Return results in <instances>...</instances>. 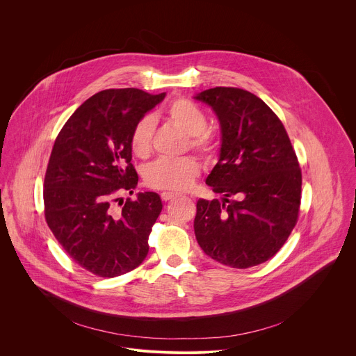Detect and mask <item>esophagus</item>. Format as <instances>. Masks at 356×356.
<instances>
[{"label": "esophagus", "mask_w": 356, "mask_h": 356, "mask_svg": "<svg viewBox=\"0 0 356 356\" xmlns=\"http://www.w3.org/2000/svg\"><path fill=\"white\" fill-rule=\"evenodd\" d=\"M160 197H161L163 202H170V200L177 199L178 195H177V193H172V192H163V193L160 195Z\"/></svg>", "instance_id": "34e87169"}]
</instances>
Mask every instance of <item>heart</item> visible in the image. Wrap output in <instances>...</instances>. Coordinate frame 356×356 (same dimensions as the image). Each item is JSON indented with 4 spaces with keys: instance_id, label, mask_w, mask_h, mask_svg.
<instances>
[{
    "instance_id": "obj_1",
    "label": "heart",
    "mask_w": 356,
    "mask_h": 356,
    "mask_svg": "<svg viewBox=\"0 0 356 356\" xmlns=\"http://www.w3.org/2000/svg\"><path fill=\"white\" fill-rule=\"evenodd\" d=\"M165 119L188 136V147L204 157H212L218 151L215 136L207 130L208 118L203 109L191 100L177 99L165 111ZM153 120L141 118L130 134V148L140 159L152 152ZM200 175V163L192 156L178 159H159L151 163L144 172L145 184L157 191L181 192L189 189Z\"/></svg>"
}]
</instances>
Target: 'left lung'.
<instances>
[{
  "mask_svg": "<svg viewBox=\"0 0 356 356\" xmlns=\"http://www.w3.org/2000/svg\"><path fill=\"white\" fill-rule=\"evenodd\" d=\"M196 99L211 105L220 122V157L205 182L226 197L197 202V243L225 266H257L282 248L298 223V156L280 118L252 93L218 86ZM234 197L239 200H229Z\"/></svg>",
  "mask_w": 356,
  "mask_h": 356,
  "instance_id": "left-lung-1",
  "label": "left lung"
}]
</instances>
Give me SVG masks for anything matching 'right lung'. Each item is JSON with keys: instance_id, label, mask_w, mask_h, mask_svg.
<instances>
[{"instance_id": "right-lung-1", "label": "right lung", "mask_w": 356, "mask_h": 356, "mask_svg": "<svg viewBox=\"0 0 356 356\" xmlns=\"http://www.w3.org/2000/svg\"><path fill=\"white\" fill-rule=\"evenodd\" d=\"M164 96L134 88L102 90L83 102L56 137L44 181L45 219L64 252L102 278L134 270L149 251V234L163 208L159 195L145 192L124 203L119 195H131L138 184L131 163L133 127Z\"/></svg>"}]
</instances>
